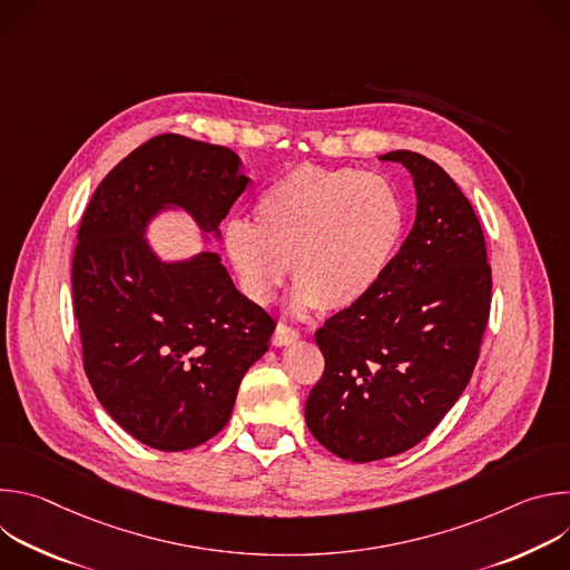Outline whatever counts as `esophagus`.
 <instances>
[{"label":"esophagus","instance_id":"1","mask_svg":"<svg viewBox=\"0 0 570 570\" xmlns=\"http://www.w3.org/2000/svg\"><path fill=\"white\" fill-rule=\"evenodd\" d=\"M297 338H299V332H297V330H293V327H288V324L279 322L275 334H273V345H277V347L291 345V343H295Z\"/></svg>","mask_w":570,"mask_h":570}]
</instances>
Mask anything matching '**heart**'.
<instances>
[{"label": "heart", "instance_id": "heart-1", "mask_svg": "<svg viewBox=\"0 0 570 570\" xmlns=\"http://www.w3.org/2000/svg\"><path fill=\"white\" fill-rule=\"evenodd\" d=\"M403 220L401 196L383 176L299 165L257 198L253 223L225 225L223 243L255 302H271L293 264L302 306L345 311L385 273Z\"/></svg>", "mask_w": 570, "mask_h": 570}]
</instances>
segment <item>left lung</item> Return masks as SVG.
Returning a JSON list of instances; mask_svg holds the SVG:
<instances>
[{"mask_svg":"<svg viewBox=\"0 0 570 570\" xmlns=\"http://www.w3.org/2000/svg\"><path fill=\"white\" fill-rule=\"evenodd\" d=\"M417 191L415 225L374 288L315 332L324 372L306 399V426L352 462L420 444L466 387L492 306L480 220L433 159L392 150Z\"/></svg>","mask_w":570,"mask_h":570,"instance_id":"8db88e82","label":"left lung"}]
</instances>
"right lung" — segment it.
<instances>
[{
    "instance_id": "1",
    "label": "right lung",
    "mask_w": 570,
    "mask_h": 570,
    "mask_svg": "<svg viewBox=\"0 0 570 570\" xmlns=\"http://www.w3.org/2000/svg\"><path fill=\"white\" fill-rule=\"evenodd\" d=\"M234 150L157 135L101 180L71 262L83 367L108 415L157 451H187L229 420L277 320L236 291L216 253L161 264L144 238L161 207L216 234L246 191Z\"/></svg>"
}]
</instances>
